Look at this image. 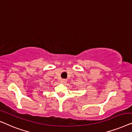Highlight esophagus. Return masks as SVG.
I'll list each match as a JSON object with an SVG mask.
<instances>
[{
	"mask_svg": "<svg viewBox=\"0 0 132 132\" xmlns=\"http://www.w3.org/2000/svg\"><path fill=\"white\" fill-rule=\"evenodd\" d=\"M60 82H61V83H62V84H65V83L66 82V80L64 79H62V80L60 81Z\"/></svg>",
	"mask_w": 132,
	"mask_h": 132,
	"instance_id": "esophagus-1",
	"label": "esophagus"
}]
</instances>
